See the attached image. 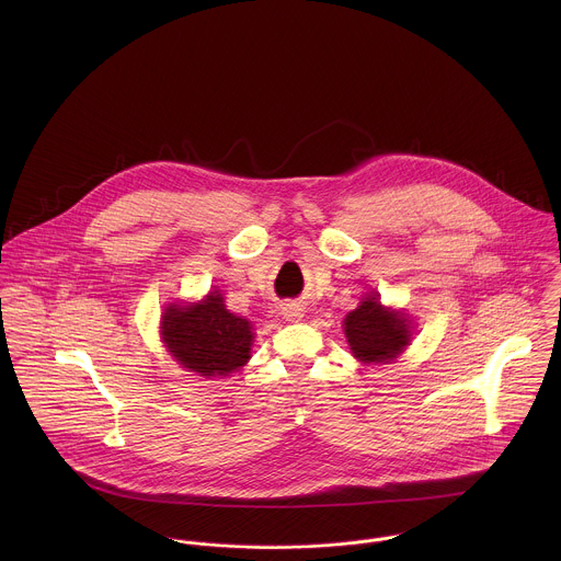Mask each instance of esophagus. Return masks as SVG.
Wrapping results in <instances>:
<instances>
[{
  "instance_id": "1",
  "label": "esophagus",
  "mask_w": 561,
  "mask_h": 561,
  "mask_svg": "<svg viewBox=\"0 0 561 561\" xmlns=\"http://www.w3.org/2000/svg\"><path fill=\"white\" fill-rule=\"evenodd\" d=\"M283 316L287 321H298L302 318V309L298 305H283Z\"/></svg>"
}]
</instances>
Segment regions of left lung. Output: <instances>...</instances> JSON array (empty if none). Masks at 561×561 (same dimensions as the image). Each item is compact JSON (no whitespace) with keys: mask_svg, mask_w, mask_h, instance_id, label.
Wrapping results in <instances>:
<instances>
[{"mask_svg":"<svg viewBox=\"0 0 561 561\" xmlns=\"http://www.w3.org/2000/svg\"><path fill=\"white\" fill-rule=\"evenodd\" d=\"M343 330L352 354L367 365L396 360L412 334L408 316L385 307L376 291L365 296L363 302L345 316Z\"/></svg>","mask_w":561,"mask_h":561,"instance_id":"8db88e82","label":"left lung"}]
</instances>
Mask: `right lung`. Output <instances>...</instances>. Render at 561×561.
Returning <instances> with one entry per match:
<instances>
[{"label": "right lung", "instance_id": "1", "mask_svg": "<svg viewBox=\"0 0 561 561\" xmlns=\"http://www.w3.org/2000/svg\"><path fill=\"white\" fill-rule=\"evenodd\" d=\"M160 328L170 356L205 378H225L250 360L252 323L231 313L218 289L201 302L168 305Z\"/></svg>", "mask_w": 561, "mask_h": 561}]
</instances>
